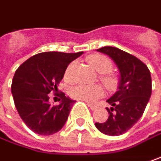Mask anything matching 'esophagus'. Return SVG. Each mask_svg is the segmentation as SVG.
Here are the masks:
<instances>
[{
  "label": "esophagus",
  "mask_w": 161,
  "mask_h": 161,
  "mask_svg": "<svg viewBox=\"0 0 161 161\" xmlns=\"http://www.w3.org/2000/svg\"><path fill=\"white\" fill-rule=\"evenodd\" d=\"M87 105H88V106H89L90 108H92V110H94V109H96V108H97V106H96V105H93V104H91V103H88Z\"/></svg>",
  "instance_id": "1"
}]
</instances>
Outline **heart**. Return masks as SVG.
<instances>
[{
  "label": "heart",
  "instance_id": "heart-1",
  "mask_svg": "<svg viewBox=\"0 0 161 161\" xmlns=\"http://www.w3.org/2000/svg\"><path fill=\"white\" fill-rule=\"evenodd\" d=\"M87 61L93 69L101 73L100 80L108 89L112 90L116 88L118 85V78L114 73L111 72L113 65L111 60L107 56L102 54H92L87 58ZM73 68L74 63H70L66 69L64 73V78L66 80H71ZM69 93L73 99L88 102H94L103 95V89L100 85H76L69 90Z\"/></svg>",
  "mask_w": 161,
  "mask_h": 161
}]
</instances>
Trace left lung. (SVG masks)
Masks as SVG:
<instances>
[{"label": "left lung", "instance_id": "obj_1", "mask_svg": "<svg viewBox=\"0 0 161 161\" xmlns=\"http://www.w3.org/2000/svg\"><path fill=\"white\" fill-rule=\"evenodd\" d=\"M115 61L120 72L119 91L107 102L111 106L105 122H96V128L106 135L119 136L131 129L142 116L151 95L149 68L137 57L115 47L97 50Z\"/></svg>", "mask_w": 161, "mask_h": 161}]
</instances>
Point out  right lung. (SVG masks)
<instances>
[{"instance_id": "right-lung-1", "label": "right lung", "mask_w": 161, "mask_h": 161, "mask_svg": "<svg viewBox=\"0 0 161 161\" xmlns=\"http://www.w3.org/2000/svg\"><path fill=\"white\" fill-rule=\"evenodd\" d=\"M82 53H38L16 69L12 82L14 104L23 122L33 132L52 135L64 126L75 101L62 92H57V85L63 79L69 64ZM51 92L60 98V104H49Z\"/></svg>"}]
</instances>
